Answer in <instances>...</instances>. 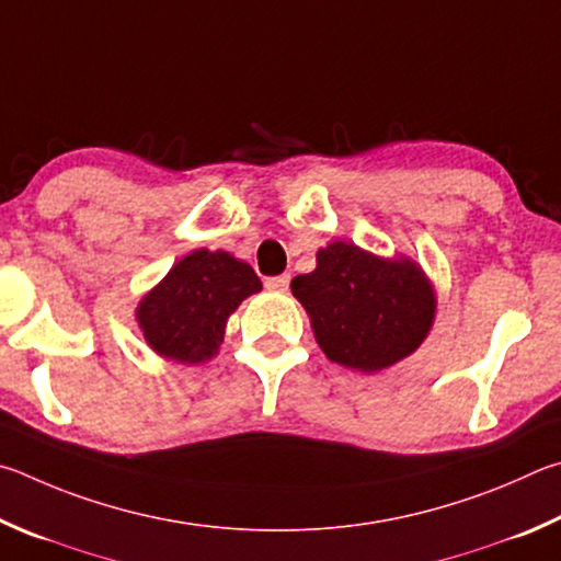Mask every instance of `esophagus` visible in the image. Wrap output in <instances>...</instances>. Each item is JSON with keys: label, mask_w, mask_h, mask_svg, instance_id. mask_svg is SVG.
<instances>
[{"label": "esophagus", "mask_w": 561, "mask_h": 561, "mask_svg": "<svg viewBox=\"0 0 561 561\" xmlns=\"http://www.w3.org/2000/svg\"><path fill=\"white\" fill-rule=\"evenodd\" d=\"M290 286V275H273V278H265V288L271 293H286Z\"/></svg>", "instance_id": "esophagus-1"}]
</instances>
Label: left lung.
Returning a JSON list of instances; mask_svg holds the SVG:
<instances>
[{"label":"left lung","instance_id":"left-lung-1","mask_svg":"<svg viewBox=\"0 0 561 561\" xmlns=\"http://www.w3.org/2000/svg\"><path fill=\"white\" fill-rule=\"evenodd\" d=\"M328 359L359 371L397 365L426 340L436 293L421 265L381 259L355 243L332 241L318 265L290 283Z\"/></svg>","mask_w":561,"mask_h":561}]
</instances>
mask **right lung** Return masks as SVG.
<instances>
[{"instance_id":"right-lung-1","label":"right lung","mask_w":561,"mask_h":561,"mask_svg":"<svg viewBox=\"0 0 561 561\" xmlns=\"http://www.w3.org/2000/svg\"><path fill=\"white\" fill-rule=\"evenodd\" d=\"M261 290L249 263L226 251H192L137 306V325L157 355L202 365L224 342L226 320Z\"/></svg>"}]
</instances>
